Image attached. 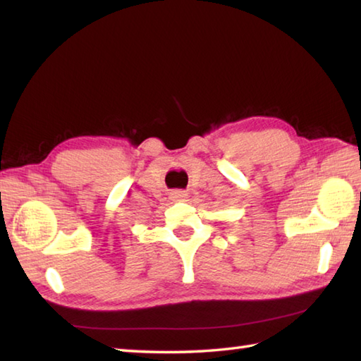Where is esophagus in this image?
I'll return each instance as SVG.
<instances>
[{
  "mask_svg": "<svg viewBox=\"0 0 361 361\" xmlns=\"http://www.w3.org/2000/svg\"><path fill=\"white\" fill-rule=\"evenodd\" d=\"M171 195L173 200H183V198H186V192H183V190H173Z\"/></svg>",
  "mask_w": 361,
  "mask_h": 361,
  "instance_id": "1",
  "label": "esophagus"
}]
</instances>
